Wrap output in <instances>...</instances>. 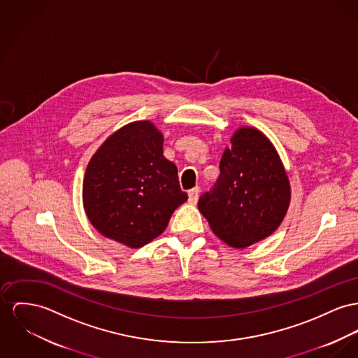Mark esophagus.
<instances>
[{"label": "esophagus", "mask_w": 358, "mask_h": 358, "mask_svg": "<svg viewBox=\"0 0 358 358\" xmlns=\"http://www.w3.org/2000/svg\"><path fill=\"white\" fill-rule=\"evenodd\" d=\"M198 195H199V187H194L189 191V202L191 205H195L198 201Z\"/></svg>", "instance_id": "34e87169"}]
</instances>
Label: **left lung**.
Wrapping results in <instances>:
<instances>
[{
    "instance_id": "obj_1",
    "label": "left lung",
    "mask_w": 358,
    "mask_h": 358,
    "mask_svg": "<svg viewBox=\"0 0 358 358\" xmlns=\"http://www.w3.org/2000/svg\"><path fill=\"white\" fill-rule=\"evenodd\" d=\"M290 203V183L274 145L255 127H240L220 160L215 187L198 209L217 238L245 248L281 225Z\"/></svg>"
}]
</instances>
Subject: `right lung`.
Segmentation results:
<instances>
[{"label": "right lung", "mask_w": 358, "mask_h": 358, "mask_svg": "<svg viewBox=\"0 0 358 358\" xmlns=\"http://www.w3.org/2000/svg\"><path fill=\"white\" fill-rule=\"evenodd\" d=\"M163 143L150 120H136L111 134L90 160L83 203L103 236L140 248L162 235L175 209L187 201Z\"/></svg>", "instance_id": "add662e5"}]
</instances>
